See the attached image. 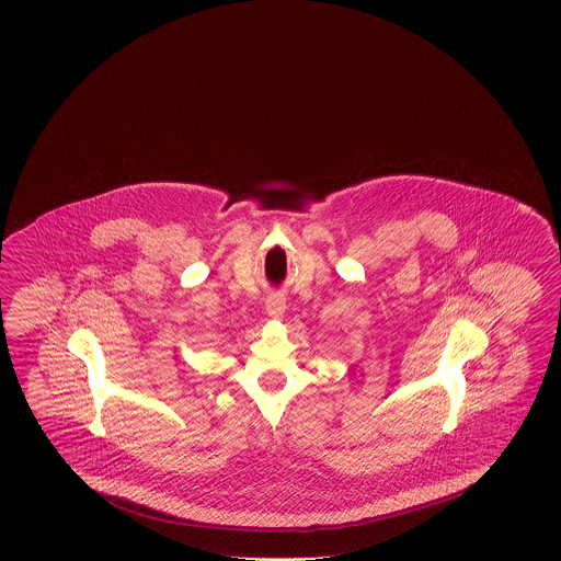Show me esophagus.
I'll return each instance as SVG.
<instances>
[{
  "instance_id": "34e87169",
  "label": "esophagus",
  "mask_w": 561,
  "mask_h": 561,
  "mask_svg": "<svg viewBox=\"0 0 561 561\" xmlns=\"http://www.w3.org/2000/svg\"><path fill=\"white\" fill-rule=\"evenodd\" d=\"M286 310V298L283 295H278V293H273V295H268L266 297V312L271 314V317H275V319H280L283 314H285Z\"/></svg>"
}]
</instances>
